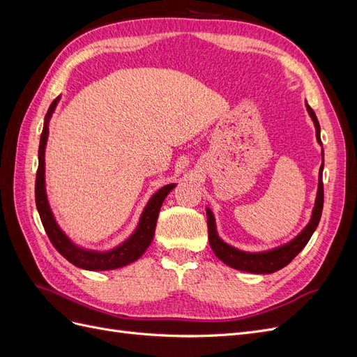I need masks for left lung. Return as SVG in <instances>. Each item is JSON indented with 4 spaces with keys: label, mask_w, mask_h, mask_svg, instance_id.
<instances>
[{
    "label": "left lung",
    "mask_w": 357,
    "mask_h": 357,
    "mask_svg": "<svg viewBox=\"0 0 357 357\" xmlns=\"http://www.w3.org/2000/svg\"><path fill=\"white\" fill-rule=\"evenodd\" d=\"M307 110L310 117L312 119L316 126V138L317 142L321 146V139H320V125L316 117V113L312 112L311 107L308 104ZM323 152H321V159H323ZM323 162L319 171V188H317V197L314 202V208H312L311 219L308 225L299 235H296L294 240L289 241L287 244H283L280 247L273 248V250H266V252H259V253H250V252H243L238 250L229 244H226L223 240H220V236L218 235V231H215V220L213 211L207 208V225H208V241L213 248L214 255L218 256L220 261L226 265H229L231 268L238 269V271H245V273H253V274H271L278 271V269L284 268L289 265L302 248L307 245L310 241L311 235L314 234L317 225L321 218V210H323Z\"/></svg>",
    "instance_id": "1"
}]
</instances>
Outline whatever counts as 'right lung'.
Here are the masks:
<instances>
[{"instance_id":"1","label":"right lung","mask_w":357,"mask_h":357,"mask_svg":"<svg viewBox=\"0 0 357 357\" xmlns=\"http://www.w3.org/2000/svg\"><path fill=\"white\" fill-rule=\"evenodd\" d=\"M59 101V96L53 101L49 107L45 126H43V132L40 137V147H38V169L36 177V204L40 214V219L45 231L49 236L53 247L67 259L68 262L75 265L77 268L88 269V271H107V269H116L122 268L128 264H132L138 257L147 250L155 235L158 214L162 207V202L167 198L168 193L174 189V183L160 188L155 195L149 199L146 208L143 210L142 218H139L138 226L135 232L129 236L126 241L121 245H117L109 252H95V250H86V248L75 245L68 236L62 232L58 226L53 213L50 210V205L46 195V183H45V152H46V143L49 137V121L52 113L55 112V107Z\"/></svg>"}]
</instances>
